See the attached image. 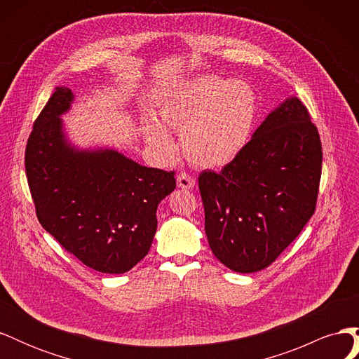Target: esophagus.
I'll use <instances>...</instances> for the list:
<instances>
[{
    "label": "esophagus",
    "instance_id": "1",
    "mask_svg": "<svg viewBox=\"0 0 359 359\" xmlns=\"http://www.w3.org/2000/svg\"><path fill=\"white\" fill-rule=\"evenodd\" d=\"M177 184H178L180 189L191 190L194 186H196V180L191 178L190 175H187V173H180V175L177 177Z\"/></svg>",
    "mask_w": 359,
    "mask_h": 359
}]
</instances>
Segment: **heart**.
<instances>
[{
	"mask_svg": "<svg viewBox=\"0 0 359 359\" xmlns=\"http://www.w3.org/2000/svg\"><path fill=\"white\" fill-rule=\"evenodd\" d=\"M160 123L181 135L182 153L193 166L220 169L240 157L256 126L259 102L252 85L202 74L178 83L156 106ZM147 142L170 158L175 144L154 119L144 126Z\"/></svg>",
	"mask_w": 359,
	"mask_h": 359,
	"instance_id": "1",
	"label": "heart"
}]
</instances>
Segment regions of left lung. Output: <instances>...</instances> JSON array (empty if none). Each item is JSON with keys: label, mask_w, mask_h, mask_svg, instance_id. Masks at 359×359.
I'll use <instances>...</instances> for the list:
<instances>
[{"label": "left lung", "mask_w": 359, "mask_h": 359, "mask_svg": "<svg viewBox=\"0 0 359 359\" xmlns=\"http://www.w3.org/2000/svg\"><path fill=\"white\" fill-rule=\"evenodd\" d=\"M322 145L307 107L290 95L257 127L244 153L199 190L214 256L235 273L269 266L316 208Z\"/></svg>", "instance_id": "left-lung-1"}]
</instances>
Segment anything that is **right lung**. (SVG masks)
I'll use <instances>...</instances> for the list:
<instances>
[{"instance_id":"1","label":"right lung","mask_w":359,"mask_h":359,"mask_svg":"<svg viewBox=\"0 0 359 359\" xmlns=\"http://www.w3.org/2000/svg\"><path fill=\"white\" fill-rule=\"evenodd\" d=\"M74 102L58 86L36 119L25 170L43 229L82 264L124 274L142 260L157 231V206L177 187L173 172L139 165L115 148H81L62 115Z\"/></svg>"}]
</instances>
